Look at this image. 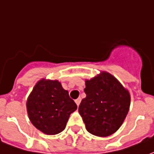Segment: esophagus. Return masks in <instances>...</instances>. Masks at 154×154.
I'll return each mask as SVG.
<instances>
[{
    "label": "esophagus",
    "instance_id": "34e87169",
    "mask_svg": "<svg viewBox=\"0 0 154 154\" xmlns=\"http://www.w3.org/2000/svg\"><path fill=\"white\" fill-rule=\"evenodd\" d=\"M81 100H82V99H81L80 97H79V98H77V100H75V102H76V104H77V106H78L80 105Z\"/></svg>",
    "mask_w": 154,
    "mask_h": 154
}]
</instances>
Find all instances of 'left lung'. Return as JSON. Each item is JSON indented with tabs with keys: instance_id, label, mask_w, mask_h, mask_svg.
<instances>
[{
	"instance_id": "obj_1",
	"label": "left lung",
	"mask_w": 154,
	"mask_h": 154,
	"mask_svg": "<svg viewBox=\"0 0 154 154\" xmlns=\"http://www.w3.org/2000/svg\"><path fill=\"white\" fill-rule=\"evenodd\" d=\"M82 99L78 111L87 130L91 134L106 137L112 134L121 126L128 114L130 96L119 81L103 72L86 81Z\"/></svg>"
}]
</instances>
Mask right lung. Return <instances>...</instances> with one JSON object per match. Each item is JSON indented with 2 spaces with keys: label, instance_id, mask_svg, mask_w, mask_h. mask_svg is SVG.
Masks as SVG:
<instances>
[{
  "label": "right lung",
  "instance_id": "obj_1",
  "mask_svg": "<svg viewBox=\"0 0 154 154\" xmlns=\"http://www.w3.org/2000/svg\"><path fill=\"white\" fill-rule=\"evenodd\" d=\"M26 106L32 124L49 135L62 132L69 116L77 108L58 81L44 79L35 85Z\"/></svg>",
  "mask_w": 154,
  "mask_h": 154
}]
</instances>
